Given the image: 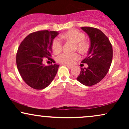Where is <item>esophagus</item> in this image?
Wrapping results in <instances>:
<instances>
[{"instance_id":"1","label":"esophagus","mask_w":129,"mask_h":129,"mask_svg":"<svg viewBox=\"0 0 129 129\" xmlns=\"http://www.w3.org/2000/svg\"><path fill=\"white\" fill-rule=\"evenodd\" d=\"M67 67L68 68V69H72V66H67Z\"/></svg>"}]
</instances>
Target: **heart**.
Returning <instances> with one entry per match:
<instances>
[{"label":"heart","mask_w":129,"mask_h":129,"mask_svg":"<svg viewBox=\"0 0 129 129\" xmlns=\"http://www.w3.org/2000/svg\"><path fill=\"white\" fill-rule=\"evenodd\" d=\"M63 39L70 41L75 44V48L81 53H85L88 50V45L84 41L85 35L83 33L76 29H70L62 35ZM62 48V43L59 38H55L52 42V49L54 53H59ZM79 58L78 53L69 54L67 53H62L56 58L58 62L63 64H72Z\"/></svg>","instance_id":"obj_1"}]
</instances>
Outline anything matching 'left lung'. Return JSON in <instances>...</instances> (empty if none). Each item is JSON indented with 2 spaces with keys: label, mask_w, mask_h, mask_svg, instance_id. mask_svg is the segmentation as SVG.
<instances>
[{
  "label": "left lung",
  "mask_w": 129,
  "mask_h": 129,
  "mask_svg": "<svg viewBox=\"0 0 129 129\" xmlns=\"http://www.w3.org/2000/svg\"><path fill=\"white\" fill-rule=\"evenodd\" d=\"M81 29L89 37L90 47L88 55L81 62L87 63V67L81 68L77 80L84 85L91 86L100 82L109 72L113 49L109 39L100 29L88 26Z\"/></svg>",
  "instance_id": "8db88e82"
}]
</instances>
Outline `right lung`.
<instances>
[{"label":"right lung","mask_w":129,"mask_h":129,"mask_svg":"<svg viewBox=\"0 0 129 129\" xmlns=\"http://www.w3.org/2000/svg\"><path fill=\"white\" fill-rule=\"evenodd\" d=\"M58 31L43 30L29 34L19 45L16 64L25 82L33 88L42 90L51 84L59 66H45L43 61L51 59L52 42Z\"/></svg>","instance_id":"obj_1"}]
</instances>
